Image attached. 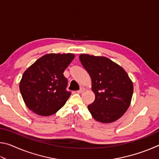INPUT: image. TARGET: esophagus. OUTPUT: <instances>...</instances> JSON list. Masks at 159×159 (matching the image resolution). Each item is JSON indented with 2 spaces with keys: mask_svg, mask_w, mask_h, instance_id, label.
Instances as JSON below:
<instances>
[{
  "mask_svg": "<svg viewBox=\"0 0 159 159\" xmlns=\"http://www.w3.org/2000/svg\"><path fill=\"white\" fill-rule=\"evenodd\" d=\"M84 91H85V88H81L79 90L77 91V93H82L84 92Z\"/></svg>",
  "mask_w": 159,
  "mask_h": 159,
  "instance_id": "34e87169",
  "label": "esophagus"
}]
</instances>
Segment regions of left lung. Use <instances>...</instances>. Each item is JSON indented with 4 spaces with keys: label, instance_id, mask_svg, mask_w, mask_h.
Instances as JSON below:
<instances>
[{
    "label": "left lung",
    "instance_id": "obj_1",
    "mask_svg": "<svg viewBox=\"0 0 159 159\" xmlns=\"http://www.w3.org/2000/svg\"><path fill=\"white\" fill-rule=\"evenodd\" d=\"M79 59L91 78L95 95L88 105L91 115L101 123L116 121L130 107L133 82L121 66L107 57L81 54Z\"/></svg>",
    "mask_w": 159,
    "mask_h": 159
}]
</instances>
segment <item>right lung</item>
<instances>
[{
	"label": "right lung",
	"mask_w": 159,
	"mask_h": 159,
	"mask_svg": "<svg viewBox=\"0 0 159 159\" xmlns=\"http://www.w3.org/2000/svg\"><path fill=\"white\" fill-rule=\"evenodd\" d=\"M74 55L47 54L26 70L20 83L26 107L38 115L47 116L59 111L71 95L64 71Z\"/></svg>",
	"instance_id": "right-lung-1"
}]
</instances>
